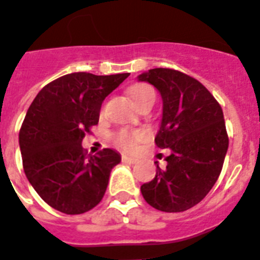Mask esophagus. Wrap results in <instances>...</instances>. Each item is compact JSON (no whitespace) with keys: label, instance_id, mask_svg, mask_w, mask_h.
<instances>
[{"label":"esophagus","instance_id":"34e87169","mask_svg":"<svg viewBox=\"0 0 260 260\" xmlns=\"http://www.w3.org/2000/svg\"><path fill=\"white\" fill-rule=\"evenodd\" d=\"M121 159H123V161H125V163H129V164H135L137 161V159H135V157H131V156H126V155L121 156Z\"/></svg>","mask_w":260,"mask_h":260}]
</instances>
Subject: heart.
<instances>
[{"label":"heart","mask_w":260,"mask_h":260,"mask_svg":"<svg viewBox=\"0 0 260 260\" xmlns=\"http://www.w3.org/2000/svg\"><path fill=\"white\" fill-rule=\"evenodd\" d=\"M128 94L139 108L148 101H155V90L143 82H136L134 85H131L128 89ZM144 137L145 134L143 131L120 129L113 135V141L117 147L124 151H132Z\"/></svg>","instance_id":"b5f03b06"}]
</instances>
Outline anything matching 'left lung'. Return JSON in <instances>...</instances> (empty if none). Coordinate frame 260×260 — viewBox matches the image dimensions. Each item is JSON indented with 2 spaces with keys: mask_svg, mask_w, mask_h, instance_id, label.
I'll return each mask as SVG.
<instances>
[{
  "mask_svg": "<svg viewBox=\"0 0 260 260\" xmlns=\"http://www.w3.org/2000/svg\"><path fill=\"white\" fill-rule=\"evenodd\" d=\"M159 90L163 119L155 137L170 149L167 167L156 164V176L141 185L145 202L164 212H181L200 203L218 180L229 149L223 111L206 86L170 68L149 69L139 76Z\"/></svg>",
  "mask_w": 260,
  "mask_h": 260,
  "instance_id": "obj_1",
  "label": "left lung"
}]
</instances>
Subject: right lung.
<instances>
[{"label": "right lung", "mask_w": 260, "mask_h": 260, "mask_svg": "<svg viewBox=\"0 0 260 260\" xmlns=\"http://www.w3.org/2000/svg\"><path fill=\"white\" fill-rule=\"evenodd\" d=\"M129 76L76 72L46 84L36 96L20 129L25 175L52 208L84 214L100 203L120 155L104 148L86 155L81 141L97 125L103 101Z\"/></svg>", "instance_id": "right-lung-1"}]
</instances>
